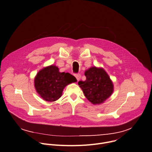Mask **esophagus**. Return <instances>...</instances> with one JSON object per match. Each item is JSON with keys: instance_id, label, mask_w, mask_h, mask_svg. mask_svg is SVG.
<instances>
[{"instance_id": "1", "label": "esophagus", "mask_w": 152, "mask_h": 152, "mask_svg": "<svg viewBox=\"0 0 152 152\" xmlns=\"http://www.w3.org/2000/svg\"><path fill=\"white\" fill-rule=\"evenodd\" d=\"M75 76L76 78L77 79V81H79V80H80V79L81 78V76H80V74H76Z\"/></svg>"}]
</instances>
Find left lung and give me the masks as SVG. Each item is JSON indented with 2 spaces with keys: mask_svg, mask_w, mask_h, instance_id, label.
Instances as JSON below:
<instances>
[{
  "mask_svg": "<svg viewBox=\"0 0 152 152\" xmlns=\"http://www.w3.org/2000/svg\"><path fill=\"white\" fill-rule=\"evenodd\" d=\"M85 81L78 85L88 100L94 105L103 104L114 92V84L102 67L93 66L85 72Z\"/></svg>",
  "mask_w": 152,
  "mask_h": 152,
  "instance_id": "obj_1",
  "label": "left lung"
}]
</instances>
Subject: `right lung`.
<instances>
[{
  "label": "right lung",
  "instance_id": "1",
  "mask_svg": "<svg viewBox=\"0 0 152 152\" xmlns=\"http://www.w3.org/2000/svg\"><path fill=\"white\" fill-rule=\"evenodd\" d=\"M75 76L69 73L60 72L57 66L51 64L40 70L34 78L37 92L45 101L54 102L62 95L64 88L76 82Z\"/></svg>",
  "mask_w": 152,
  "mask_h": 152
}]
</instances>
